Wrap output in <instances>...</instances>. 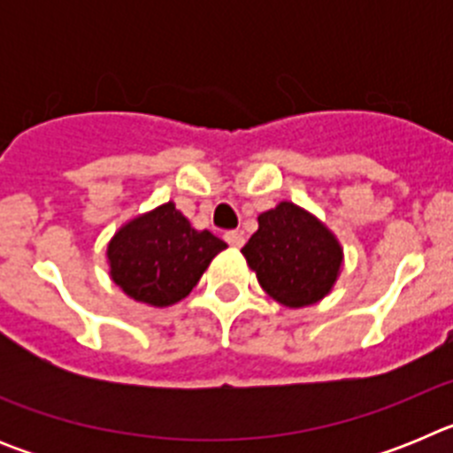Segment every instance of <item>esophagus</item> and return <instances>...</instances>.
<instances>
[{"label": "esophagus", "instance_id": "esophagus-1", "mask_svg": "<svg viewBox=\"0 0 453 453\" xmlns=\"http://www.w3.org/2000/svg\"><path fill=\"white\" fill-rule=\"evenodd\" d=\"M224 240H226L234 250L245 245V235H242V231H226V234H224Z\"/></svg>", "mask_w": 453, "mask_h": 453}]
</instances>
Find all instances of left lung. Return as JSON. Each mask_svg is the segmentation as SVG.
Segmentation results:
<instances>
[{
  "label": "left lung",
  "instance_id": "left-lung-1",
  "mask_svg": "<svg viewBox=\"0 0 453 453\" xmlns=\"http://www.w3.org/2000/svg\"><path fill=\"white\" fill-rule=\"evenodd\" d=\"M263 290L283 306L302 308L329 295L342 247L315 215L281 202L258 215V231L242 247Z\"/></svg>",
  "mask_w": 453,
  "mask_h": 453
}]
</instances>
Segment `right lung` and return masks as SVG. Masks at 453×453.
Wrapping results in <instances>:
<instances>
[{
	"instance_id": "1",
	"label": "right lung",
	"mask_w": 453,
	"mask_h": 453,
	"mask_svg": "<svg viewBox=\"0 0 453 453\" xmlns=\"http://www.w3.org/2000/svg\"><path fill=\"white\" fill-rule=\"evenodd\" d=\"M226 242L192 229L172 202L131 219L108 242L111 279L150 306L181 302Z\"/></svg>"
}]
</instances>
